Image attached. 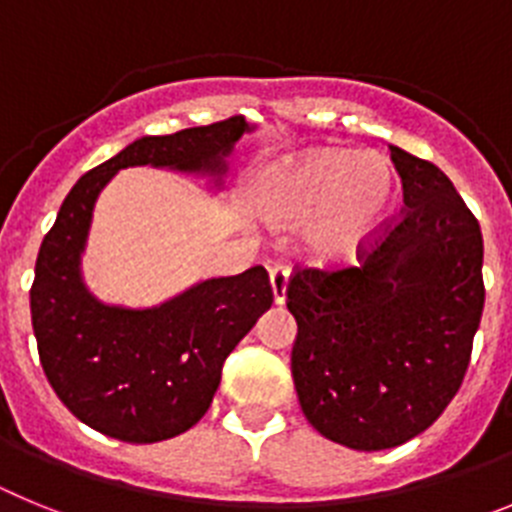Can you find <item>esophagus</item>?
Listing matches in <instances>:
<instances>
[{
	"mask_svg": "<svg viewBox=\"0 0 512 512\" xmlns=\"http://www.w3.org/2000/svg\"><path fill=\"white\" fill-rule=\"evenodd\" d=\"M269 279H271V292H274V302L282 305L287 300V282H289V264L287 261H277L269 266Z\"/></svg>",
	"mask_w": 512,
	"mask_h": 512,
	"instance_id": "esophagus-1",
	"label": "esophagus"
}]
</instances>
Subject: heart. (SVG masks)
<instances>
[{
    "mask_svg": "<svg viewBox=\"0 0 512 512\" xmlns=\"http://www.w3.org/2000/svg\"><path fill=\"white\" fill-rule=\"evenodd\" d=\"M397 197L390 161L379 153L318 148L282 161L261 184V212L274 225L310 220L312 251L351 253L377 233Z\"/></svg>",
    "mask_w": 512,
    "mask_h": 512,
    "instance_id": "heart-1",
    "label": "heart"
}]
</instances>
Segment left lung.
<instances>
[{
  "label": "left lung",
  "mask_w": 512,
  "mask_h": 512,
  "mask_svg": "<svg viewBox=\"0 0 512 512\" xmlns=\"http://www.w3.org/2000/svg\"><path fill=\"white\" fill-rule=\"evenodd\" d=\"M390 156L405 210L359 243L356 264L297 266L287 284L302 413L356 451L392 449L436 423L485 307L477 217L436 164L397 146Z\"/></svg>",
  "instance_id": "8db88e82"
}]
</instances>
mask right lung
<instances>
[{
	"instance_id": "1",
	"label": "right lung",
	"mask_w": 512,
	"mask_h": 512,
	"mask_svg": "<svg viewBox=\"0 0 512 512\" xmlns=\"http://www.w3.org/2000/svg\"><path fill=\"white\" fill-rule=\"evenodd\" d=\"M246 130V117L235 115L135 140L81 176L45 233L30 287L40 364L58 400L104 436L156 443L189 431L210 408L225 359L274 292L264 266H251L151 310L102 305L79 274L97 194L128 166L223 174V158Z\"/></svg>"
}]
</instances>
